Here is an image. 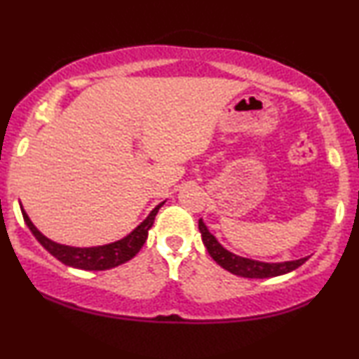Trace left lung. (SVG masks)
Segmentation results:
<instances>
[{
	"label": "left lung",
	"mask_w": 359,
	"mask_h": 359,
	"mask_svg": "<svg viewBox=\"0 0 359 359\" xmlns=\"http://www.w3.org/2000/svg\"><path fill=\"white\" fill-rule=\"evenodd\" d=\"M199 232H201V237H203L205 248H208V253L214 258V262H217L220 266L227 269V271L242 278L263 279V278L281 276V274L294 271V269L299 268L309 259V257H306L301 259H294V262H283V263L257 262V259L237 257V255L230 253L229 250H225L222 245L215 240L214 235L209 232L208 227H205L203 222V219H199Z\"/></svg>",
	"instance_id": "1"
}]
</instances>
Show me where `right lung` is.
I'll return each mask as SVG.
<instances>
[{"instance_id":"add662e5","label":"right lung","mask_w":359,"mask_h":359,"mask_svg":"<svg viewBox=\"0 0 359 359\" xmlns=\"http://www.w3.org/2000/svg\"><path fill=\"white\" fill-rule=\"evenodd\" d=\"M163 205V203L156 205L151 210L144 222L139 227L127 235V237L117 240L114 243L101 245V247H90V248H78V247H68V245H60L57 242H52L50 238H47L46 235H42L36 229V225L31 222L26 210L22 209L21 212L24 217V222L27 224L29 230H31L34 237L39 240V243L47 250L48 253L53 255L58 262L72 268L78 269H86V271H104V269H111L119 266V264L129 262L140 252V248L144 247L147 237H149V230L154 225L155 215L158 212V209Z\"/></svg>"}]
</instances>
